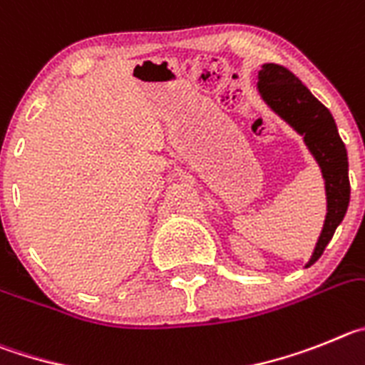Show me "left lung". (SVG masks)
Returning <instances> with one entry per match:
<instances>
[{
  "label": "left lung",
  "instance_id": "left-lung-1",
  "mask_svg": "<svg viewBox=\"0 0 365 365\" xmlns=\"http://www.w3.org/2000/svg\"><path fill=\"white\" fill-rule=\"evenodd\" d=\"M258 91L262 98L294 127L317 158L326 180L327 215L324 229L317 242L307 267L318 260L333 238L334 231L344 220L349 205V175H347V153L336 123L329 109L322 105L309 88L305 87L289 68L277 63H267L258 72Z\"/></svg>",
  "mask_w": 365,
  "mask_h": 365
}]
</instances>
